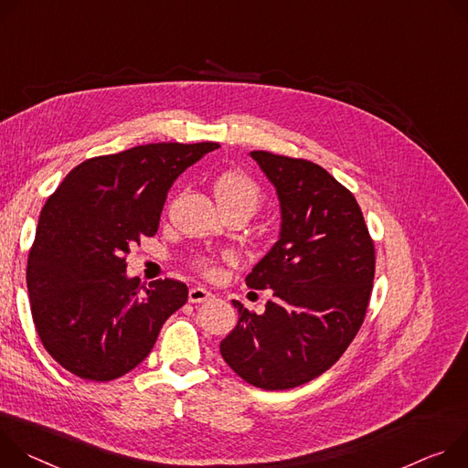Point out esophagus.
<instances>
[{
    "label": "esophagus",
    "mask_w": 468,
    "mask_h": 468,
    "mask_svg": "<svg viewBox=\"0 0 468 468\" xmlns=\"http://www.w3.org/2000/svg\"><path fill=\"white\" fill-rule=\"evenodd\" d=\"M214 295L207 292L206 288L200 286H193L189 290V303H204V301H210Z\"/></svg>",
    "instance_id": "esophagus-1"
}]
</instances>
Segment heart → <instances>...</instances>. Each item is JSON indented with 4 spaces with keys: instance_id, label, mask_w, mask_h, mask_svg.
Segmentation results:
<instances>
[{
    "instance_id": "b5f03b06",
    "label": "heart",
    "mask_w": 468,
    "mask_h": 468,
    "mask_svg": "<svg viewBox=\"0 0 468 468\" xmlns=\"http://www.w3.org/2000/svg\"><path fill=\"white\" fill-rule=\"evenodd\" d=\"M214 195L225 212L241 210L245 214H254L262 204V187L245 173H225L214 184ZM195 268L200 271H212L214 261L207 256H197L193 261Z\"/></svg>"
}]
</instances>
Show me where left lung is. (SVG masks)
<instances>
[{
  "label": "left lung",
  "instance_id": "8db88e82",
  "mask_svg": "<svg viewBox=\"0 0 468 468\" xmlns=\"http://www.w3.org/2000/svg\"><path fill=\"white\" fill-rule=\"evenodd\" d=\"M250 158L275 186L282 221L245 284L273 297L262 314L232 301L239 320L219 349L249 385L286 390L327 372L358 333L376 249L353 193L324 167L266 150Z\"/></svg>",
  "mask_w": 468,
  "mask_h": 468
}]
</instances>
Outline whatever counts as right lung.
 Here are the masks:
<instances>
[{
	"label": "right lung",
	"instance_id": "1",
	"mask_svg": "<svg viewBox=\"0 0 468 468\" xmlns=\"http://www.w3.org/2000/svg\"><path fill=\"white\" fill-rule=\"evenodd\" d=\"M218 143H152L74 167L42 207L27 292L46 351L70 374L113 381L146 358L187 301L180 281L126 277V254L154 236L173 182Z\"/></svg>",
	"mask_w": 468,
	"mask_h": 468
}]
</instances>
